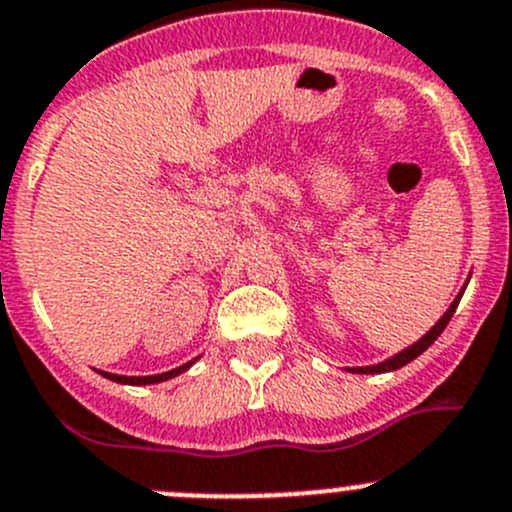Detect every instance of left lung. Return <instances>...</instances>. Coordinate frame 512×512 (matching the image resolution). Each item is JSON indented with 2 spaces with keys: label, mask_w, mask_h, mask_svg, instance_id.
<instances>
[{
  "label": "left lung",
  "mask_w": 512,
  "mask_h": 512,
  "mask_svg": "<svg viewBox=\"0 0 512 512\" xmlns=\"http://www.w3.org/2000/svg\"><path fill=\"white\" fill-rule=\"evenodd\" d=\"M465 286H468V283H465ZM465 286L460 288V293H458V296H455V301L450 303V306H448V311H445L443 316L438 318V323H435V326L430 328V331L426 333V336L421 338V341H416V343H413V346H408L406 351H401V353H396V356H391V358H388V361H383V363H376V366L346 368V371H351V373H388V371H396V368H403V366H406V363H411L413 358H418V356H421V353L426 351V348L430 346V343H433L435 338H438L440 333H443V328L448 326V321H450V318H453L455 308H458V303H460V296H463Z\"/></svg>",
  "instance_id": "8db88e82"
}]
</instances>
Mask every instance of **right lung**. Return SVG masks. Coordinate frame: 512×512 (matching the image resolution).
I'll return each instance as SVG.
<instances>
[{"label": "right lung", "mask_w": 512, "mask_h": 512, "mask_svg": "<svg viewBox=\"0 0 512 512\" xmlns=\"http://www.w3.org/2000/svg\"><path fill=\"white\" fill-rule=\"evenodd\" d=\"M194 363H196V358H194V361L184 363V366L174 368V371L156 373V376H116V373H106V371H99V373L104 378H109V381L124 383V386H151V383H161V381H169V378H176V376H179V373L189 371V368L194 366Z\"/></svg>", "instance_id": "add662e5"}]
</instances>
